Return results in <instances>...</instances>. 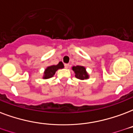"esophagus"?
<instances>
[{"instance_id": "34e87169", "label": "esophagus", "mask_w": 133, "mask_h": 133, "mask_svg": "<svg viewBox=\"0 0 133 133\" xmlns=\"http://www.w3.org/2000/svg\"><path fill=\"white\" fill-rule=\"evenodd\" d=\"M64 66H65V68H69V64L65 63V65H64Z\"/></svg>"}]
</instances>
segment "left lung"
<instances>
[{"instance_id":"1","label":"left lung","mask_w":133,"mask_h":133,"mask_svg":"<svg viewBox=\"0 0 133 133\" xmlns=\"http://www.w3.org/2000/svg\"><path fill=\"white\" fill-rule=\"evenodd\" d=\"M72 69L75 72V77L77 79L84 80V79H87L89 78V75L87 72L86 68L84 67L77 65V66L72 67Z\"/></svg>"}]
</instances>
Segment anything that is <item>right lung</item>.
<instances>
[{"instance_id":"obj_1","label":"right lung","mask_w":133,"mask_h":133,"mask_svg":"<svg viewBox=\"0 0 133 133\" xmlns=\"http://www.w3.org/2000/svg\"><path fill=\"white\" fill-rule=\"evenodd\" d=\"M64 65L63 63L62 62H59L58 65H51V66L47 67L45 71H44V74L43 78L44 79H49V78H51L52 77L54 76L56 72L58 70V69H61V68H63Z\"/></svg>"}]
</instances>
